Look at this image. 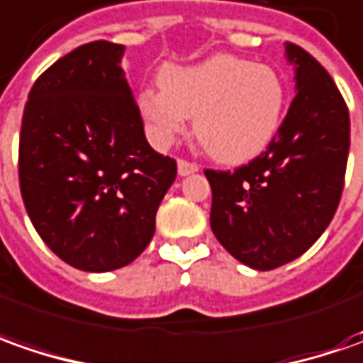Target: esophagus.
<instances>
[{"label":"esophagus","instance_id":"34e87169","mask_svg":"<svg viewBox=\"0 0 363 363\" xmlns=\"http://www.w3.org/2000/svg\"><path fill=\"white\" fill-rule=\"evenodd\" d=\"M199 170V164L196 162H191L186 158H179V174L181 177H186V174H193Z\"/></svg>","mask_w":363,"mask_h":363}]
</instances>
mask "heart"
Returning <instances> with one entry per match:
<instances>
[{
  "label": "heart",
  "instance_id": "obj_1",
  "mask_svg": "<svg viewBox=\"0 0 363 363\" xmlns=\"http://www.w3.org/2000/svg\"><path fill=\"white\" fill-rule=\"evenodd\" d=\"M160 90H143L138 112L150 140L169 148L193 116L194 136L220 162H247L279 130L285 110L281 74L245 57L213 56L196 66H170Z\"/></svg>",
  "mask_w": 363,
  "mask_h": 363
}]
</instances>
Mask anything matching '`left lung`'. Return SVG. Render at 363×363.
<instances>
[{
  "mask_svg": "<svg viewBox=\"0 0 363 363\" xmlns=\"http://www.w3.org/2000/svg\"><path fill=\"white\" fill-rule=\"evenodd\" d=\"M295 88L267 150L235 170L205 169L211 229L235 259L259 271L303 255L333 219L350 152V110L311 54L287 44Z\"/></svg>",
  "mask_w": 363,
  "mask_h": 363,
  "instance_id": "1",
  "label": "left lung"
}]
</instances>
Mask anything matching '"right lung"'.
I'll use <instances>...</instances> for the list:
<instances>
[{"label": "right lung", "mask_w": 363, "mask_h": 363, "mask_svg": "<svg viewBox=\"0 0 363 363\" xmlns=\"http://www.w3.org/2000/svg\"><path fill=\"white\" fill-rule=\"evenodd\" d=\"M122 54L98 40L60 57L32 86L19 132V189L35 231L92 273L143 253L177 179V160L146 143Z\"/></svg>", "instance_id": "obj_1"}]
</instances>
